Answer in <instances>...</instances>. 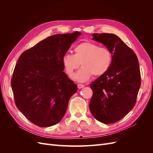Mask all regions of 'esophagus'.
I'll return each instance as SVG.
<instances>
[{"instance_id":"obj_1","label":"esophagus","mask_w":153,"mask_h":153,"mask_svg":"<svg viewBox=\"0 0 153 153\" xmlns=\"http://www.w3.org/2000/svg\"><path fill=\"white\" fill-rule=\"evenodd\" d=\"M78 86V89H82V88H83L84 87V85H82V84H78L77 85Z\"/></svg>"}]
</instances>
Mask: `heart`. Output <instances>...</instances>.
Segmentation results:
<instances>
[{"label": "heart", "instance_id": "1", "mask_svg": "<svg viewBox=\"0 0 153 153\" xmlns=\"http://www.w3.org/2000/svg\"><path fill=\"white\" fill-rule=\"evenodd\" d=\"M112 62V54L105 47L98 45L84 42L74 48V54L66 53L62 57V64L67 75L71 76L80 66L82 68L72 78L77 82L88 80L92 75L94 76L103 75L108 71Z\"/></svg>", "mask_w": 153, "mask_h": 153}]
</instances>
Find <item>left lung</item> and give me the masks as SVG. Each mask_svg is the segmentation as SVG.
<instances>
[{"label":"left lung","mask_w":153,"mask_h":153,"mask_svg":"<svg viewBox=\"0 0 153 153\" xmlns=\"http://www.w3.org/2000/svg\"><path fill=\"white\" fill-rule=\"evenodd\" d=\"M92 40L104 45L112 54L108 71L92 82L89 103L94 118L112 124L130 112L136 103L141 84L138 58L133 51L114 34L94 33Z\"/></svg>","instance_id":"1"}]
</instances>
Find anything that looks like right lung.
Wrapping results in <instances>:
<instances>
[{
	"label": "right lung",
	"instance_id": "add662e5",
	"mask_svg": "<svg viewBox=\"0 0 153 153\" xmlns=\"http://www.w3.org/2000/svg\"><path fill=\"white\" fill-rule=\"evenodd\" d=\"M82 34H57L23 52L18 60L11 87L16 107L39 127L61 121L77 85L64 73L62 57Z\"/></svg>",
	"mask_w": 153,
	"mask_h": 153
}]
</instances>
